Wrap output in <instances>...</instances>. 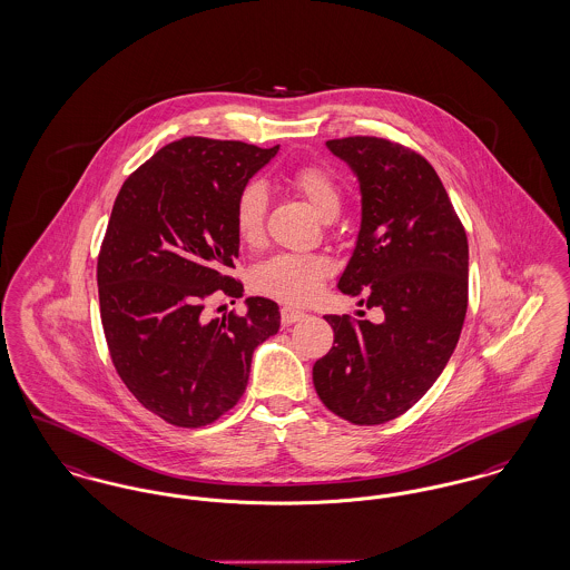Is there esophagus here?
Instances as JSON below:
<instances>
[{"instance_id": "obj_1", "label": "esophagus", "mask_w": 570, "mask_h": 570, "mask_svg": "<svg viewBox=\"0 0 570 570\" xmlns=\"http://www.w3.org/2000/svg\"><path fill=\"white\" fill-rule=\"evenodd\" d=\"M304 315H306L304 311L292 308V306H283V308H281V322H283V326H292V324H296V322H299Z\"/></svg>"}]
</instances>
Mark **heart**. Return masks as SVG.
<instances>
[{"label":"heart","instance_id":"1","mask_svg":"<svg viewBox=\"0 0 570 570\" xmlns=\"http://www.w3.org/2000/svg\"><path fill=\"white\" fill-rule=\"evenodd\" d=\"M292 186L324 220L336 218L341 212L343 195L328 171L320 167H302L292 176ZM266 206L268 193L262 181H248L242 186L234 206V227L242 244L255 248L264 242ZM330 271L332 266L324 255L278 253L253 268L250 285L268 298L304 304L317 296Z\"/></svg>","mask_w":570,"mask_h":570}]
</instances>
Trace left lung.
Segmentation results:
<instances>
[{
	"instance_id": "left-lung-1",
	"label": "left lung",
	"mask_w": 570,
	"mask_h": 570,
	"mask_svg": "<svg viewBox=\"0 0 570 570\" xmlns=\"http://www.w3.org/2000/svg\"><path fill=\"white\" fill-rule=\"evenodd\" d=\"M360 186V229L336 287L384 320L326 315L334 345L313 384L330 412L354 424L405 414L435 384L468 308V238L435 169L377 137L326 141Z\"/></svg>"
}]
</instances>
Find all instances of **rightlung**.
Returning <instances> with one entry per match:
<instances>
[{
    "label": "right lung",
    "instance_id": "right-lung-1",
    "mask_svg": "<svg viewBox=\"0 0 570 570\" xmlns=\"http://www.w3.org/2000/svg\"><path fill=\"white\" fill-rule=\"evenodd\" d=\"M278 146L184 137L156 151L116 197L98 255L100 320L121 382L171 424H210L240 401L253 352L281 328L278 304L206 320L214 294L240 298L234 206Z\"/></svg>",
    "mask_w": 570,
    "mask_h": 570
}]
</instances>
